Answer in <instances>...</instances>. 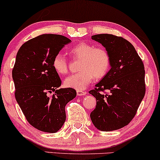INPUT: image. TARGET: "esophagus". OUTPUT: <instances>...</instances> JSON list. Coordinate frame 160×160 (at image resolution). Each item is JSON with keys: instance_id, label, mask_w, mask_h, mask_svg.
I'll return each mask as SVG.
<instances>
[{"instance_id": "1", "label": "esophagus", "mask_w": 160, "mask_h": 160, "mask_svg": "<svg viewBox=\"0 0 160 160\" xmlns=\"http://www.w3.org/2000/svg\"><path fill=\"white\" fill-rule=\"evenodd\" d=\"M77 94L79 96H84L86 95V92L82 91H77Z\"/></svg>"}]
</instances>
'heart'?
I'll use <instances>...</instances> for the list:
<instances>
[{
    "mask_svg": "<svg viewBox=\"0 0 160 160\" xmlns=\"http://www.w3.org/2000/svg\"><path fill=\"white\" fill-rule=\"evenodd\" d=\"M72 58H80L78 69L80 71L72 74L65 78V86L81 91L86 88L94 77L103 78L109 70L111 60L109 53L104 48L87 42H80L69 51ZM52 65L57 73L64 75L67 72L68 61L62 53H57L53 58Z\"/></svg>",
    "mask_w": 160,
    "mask_h": 160,
    "instance_id": "obj_1",
    "label": "heart"
}]
</instances>
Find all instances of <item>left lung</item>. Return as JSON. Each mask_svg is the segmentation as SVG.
Masks as SVG:
<instances>
[{"label":"left lung","mask_w":160,"mask_h":160,"mask_svg":"<svg viewBox=\"0 0 160 160\" xmlns=\"http://www.w3.org/2000/svg\"><path fill=\"white\" fill-rule=\"evenodd\" d=\"M109 53L111 69L89 93L96 98L91 113L94 126L102 131H112L127 125L136 115L145 95V70L133 46L122 37L111 34L95 35ZM109 90V94H103Z\"/></svg>","instance_id":"1"}]
</instances>
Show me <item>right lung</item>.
I'll return each instance as SVG.
<instances>
[{
  "label": "right lung",
  "mask_w": 160,
  "mask_h": 160,
  "mask_svg": "<svg viewBox=\"0 0 160 160\" xmlns=\"http://www.w3.org/2000/svg\"><path fill=\"white\" fill-rule=\"evenodd\" d=\"M70 42L63 35L43 34L24 42L16 57V100L29 123L42 132L53 133L62 128L65 106L77 95L71 88L57 90L62 81L52 65L54 56Z\"/></svg>",
  "instance_id": "1"
}]
</instances>
